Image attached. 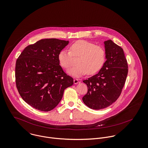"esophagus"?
I'll use <instances>...</instances> for the list:
<instances>
[{
	"mask_svg": "<svg viewBox=\"0 0 148 148\" xmlns=\"http://www.w3.org/2000/svg\"><path fill=\"white\" fill-rule=\"evenodd\" d=\"M78 83H79V80H78V79L75 78V79H74V84H78Z\"/></svg>",
	"mask_w": 148,
	"mask_h": 148,
	"instance_id": "obj_1",
	"label": "esophagus"
}]
</instances>
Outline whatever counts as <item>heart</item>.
<instances>
[{"label":"heart","mask_w":148,"mask_h":148,"mask_svg":"<svg viewBox=\"0 0 148 148\" xmlns=\"http://www.w3.org/2000/svg\"><path fill=\"white\" fill-rule=\"evenodd\" d=\"M73 57H78L76 60L77 64L70 68L68 73L78 77L86 73L92 75L100 71L105 63L106 53L105 48L101 45L80 40L71 45L69 51L61 50L58 56L60 66L64 69L71 66Z\"/></svg>","instance_id":"heart-1"}]
</instances>
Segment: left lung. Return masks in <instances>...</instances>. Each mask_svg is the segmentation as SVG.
Masks as SVG:
<instances>
[{
    "label": "left lung",
    "mask_w": 148,
    "mask_h": 148,
    "mask_svg": "<svg viewBox=\"0 0 148 148\" xmlns=\"http://www.w3.org/2000/svg\"><path fill=\"white\" fill-rule=\"evenodd\" d=\"M106 60L99 73L83 81L88 92L83 97L89 108L99 110L114 103L120 96L128 73V65L122 47L112 40L105 42Z\"/></svg>",
    "instance_id": "8db88e82"
}]
</instances>
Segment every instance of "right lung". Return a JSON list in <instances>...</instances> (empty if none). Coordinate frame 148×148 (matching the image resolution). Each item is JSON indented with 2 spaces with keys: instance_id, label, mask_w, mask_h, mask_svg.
<instances>
[{
  "instance_id": "right-lung-1",
  "label": "right lung",
  "mask_w": 148,
  "mask_h": 148,
  "mask_svg": "<svg viewBox=\"0 0 148 148\" xmlns=\"http://www.w3.org/2000/svg\"><path fill=\"white\" fill-rule=\"evenodd\" d=\"M68 43L56 38L41 39L27 46L16 60V88L22 99L35 109L53 110L64 90L73 85V78L63 71L58 58Z\"/></svg>"
}]
</instances>
